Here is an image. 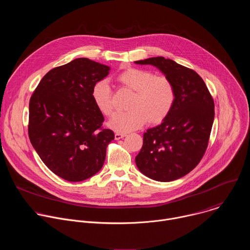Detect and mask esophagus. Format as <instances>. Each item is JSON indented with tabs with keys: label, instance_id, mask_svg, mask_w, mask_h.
<instances>
[{
	"label": "esophagus",
	"instance_id": "34e87169",
	"mask_svg": "<svg viewBox=\"0 0 250 250\" xmlns=\"http://www.w3.org/2000/svg\"><path fill=\"white\" fill-rule=\"evenodd\" d=\"M125 135H126L125 133H120V132H116V133H115V139H116V140H119V139H121V138L125 137Z\"/></svg>",
	"mask_w": 250,
	"mask_h": 250
}]
</instances>
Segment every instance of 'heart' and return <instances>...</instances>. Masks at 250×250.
<instances>
[{
    "mask_svg": "<svg viewBox=\"0 0 250 250\" xmlns=\"http://www.w3.org/2000/svg\"><path fill=\"white\" fill-rule=\"evenodd\" d=\"M121 88L132 93L128 112L118 113L108 125L116 131L127 132L138 129L147 122L149 125L162 123L169 115L175 101V89L165 76H154L144 69L128 67L116 76ZM92 99L97 109L104 116L113 113L112 90L105 81H98L92 88Z\"/></svg>",
    "mask_w": 250,
    "mask_h": 250,
    "instance_id": "obj_1",
    "label": "heart"
}]
</instances>
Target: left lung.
I'll use <instances>...</instances> for the list:
<instances>
[{"label":"left lung","instance_id":"8db88e82","mask_svg":"<svg viewBox=\"0 0 250 250\" xmlns=\"http://www.w3.org/2000/svg\"><path fill=\"white\" fill-rule=\"evenodd\" d=\"M159 69L173 84L175 101L168 117L144 134L135 157L138 170L159 182L179 179L201 161L215 118V104L194 70L162 56L134 61Z\"/></svg>","mask_w":250,"mask_h":250}]
</instances>
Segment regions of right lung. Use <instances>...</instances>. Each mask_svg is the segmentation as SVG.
I'll return each instance as SVG.
<instances>
[{
  "instance_id": "obj_1",
  "label": "right lung",
  "mask_w": 250,
  "mask_h": 250,
  "mask_svg": "<svg viewBox=\"0 0 250 250\" xmlns=\"http://www.w3.org/2000/svg\"><path fill=\"white\" fill-rule=\"evenodd\" d=\"M110 67L77 58L51 69L29 101L28 136L42 162L57 176L80 182L98 173L113 130L102 127L103 114L92 88Z\"/></svg>"
}]
</instances>
